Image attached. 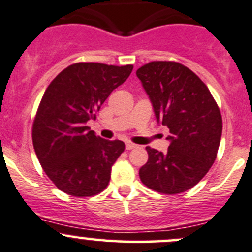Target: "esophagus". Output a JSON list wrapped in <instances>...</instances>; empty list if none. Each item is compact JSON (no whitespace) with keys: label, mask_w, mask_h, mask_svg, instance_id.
Segmentation results:
<instances>
[{"label":"esophagus","mask_w":252,"mask_h":252,"mask_svg":"<svg viewBox=\"0 0 252 252\" xmlns=\"http://www.w3.org/2000/svg\"><path fill=\"white\" fill-rule=\"evenodd\" d=\"M137 147V145H135V143H132V142H126V148L128 149V151H130V149H134V148H136Z\"/></svg>","instance_id":"34e87169"}]
</instances>
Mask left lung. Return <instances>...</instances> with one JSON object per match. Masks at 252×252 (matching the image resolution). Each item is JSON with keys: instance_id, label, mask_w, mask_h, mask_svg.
<instances>
[{"instance_id": "1", "label": "left lung", "mask_w": 252, "mask_h": 252, "mask_svg": "<svg viewBox=\"0 0 252 252\" xmlns=\"http://www.w3.org/2000/svg\"><path fill=\"white\" fill-rule=\"evenodd\" d=\"M159 124L170 129L166 153L146 147L140 178L149 189L179 193L195 187L212 167L219 149L222 118L208 87L189 68L157 61L137 69Z\"/></svg>"}]
</instances>
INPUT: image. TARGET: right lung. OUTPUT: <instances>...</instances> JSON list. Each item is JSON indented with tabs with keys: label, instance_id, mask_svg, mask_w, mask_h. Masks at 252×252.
I'll use <instances>...</instances> for the list:
<instances>
[{
	"label": "right lung",
	"instance_id": "obj_1",
	"mask_svg": "<svg viewBox=\"0 0 252 252\" xmlns=\"http://www.w3.org/2000/svg\"><path fill=\"white\" fill-rule=\"evenodd\" d=\"M132 65L81 62L55 77L41 98L32 140L44 172L63 192L87 197L101 192L124 142L96 136L87 126L115 88L128 79Z\"/></svg>",
	"mask_w": 252,
	"mask_h": 252
}]
</instances>
